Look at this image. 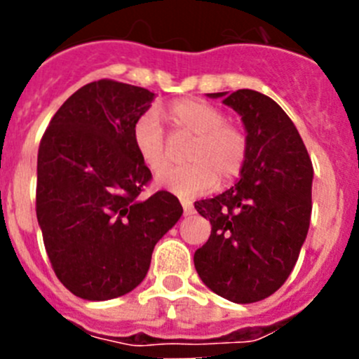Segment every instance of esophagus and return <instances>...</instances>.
Returning a JSON list of instances; mask_svg holds the SVG:
<instances>
[{
  "label": "esophagus",
  "instance_id": "34e87169",
  "mask_svg": "<svg viewBox=\"0 0 359 359\" xmlns=\"http://www.w3.org/2000/svg\"><path fill=\"white\" fill-rule=\"evenodd\" d=\"M180 205H182V208H184V215H193L194 213V206H193V203H191L189 200H180Z\"/></svg>",
  "mask_w": 359,
  "mask_h": 359
}]
</instances>
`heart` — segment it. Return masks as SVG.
<instances>
[{
    "label": "heart",
    "mask_w": 359,
    "mask_h": 359,
    "mask_svg": "<svg viewBox=\"0 0 359 359\" xmlns=\"http://www.w3.org/2000/svg\"><path fill=\"white\" fill-rule=\"evenodd\" d=\"M166 118L177 132L193 135L184 159L186 166L168 168L158 175L156 184L177 196L205 194L236 179L248 156V139L243 128L226 121V114L213 104L200 99H182L170 104ZM132 144L140 161L153 172L168 161L161 121L154 111H146L132 126Z\"/></svg>",
    "instance_id": "obj_1"
}]
</instances>
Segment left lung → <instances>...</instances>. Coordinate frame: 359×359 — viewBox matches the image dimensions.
Masks as SVG:
<instances>
[{
  "mask_svg": "<svg viewBox=\"0 0 359 359\" xmlns=\"http://www.w3.org/2000/svg\"><path fill=\"white\" fill-rule=\"evenodd\" d=\"M206 95L241 116L248 156L231 189L194 203L212 224L194 267L217 295L259 302L287 281L306 241L313 165L295 125L271 97L247 88Z\"/></svg>",
  "mask_w": 359,
  "mask_h": 359,
  "instance_id": "left-lung-1",
  "label": "left lung"
}]
</instances>
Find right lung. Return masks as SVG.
<instances>
[{
	"instance_id": "1",
	"label": "right lung",
	"mask_w": 359,
	"mask_h": 359,
	"mask_svg": "<svg viewBox=\"0 0 359 359\" xmlns=\"http://www.w3.org/2000/svg\"><path fill=\"white\" fill-rule=\"evenodd\" d=\"M154 93L100 79L81 86L50 121L38 151L36 215L60 283L85 300L139 287L156 243L182 215L168 191L140 198L151 170L132 126Z\"/></svg>"
}]
</instances>
